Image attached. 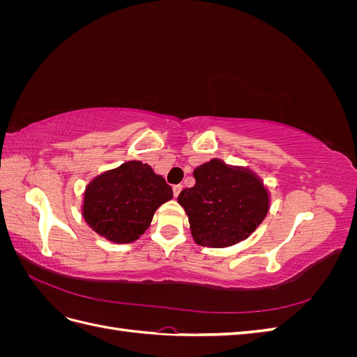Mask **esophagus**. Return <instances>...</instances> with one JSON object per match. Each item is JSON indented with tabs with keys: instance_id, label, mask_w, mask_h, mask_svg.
<instances>
[{
	"instance_id": "esophagus-1",
	"label": "esophagus",
	"mask_w": 357,
	"mask_h": 357,
	"mask_svg": "<svg viewBox=\"0 0 357 357\" xmlns=\"http://www.w3.org/2000/svg\"><path fill=\"white\" fill-rule=\"evenodd\" d=\"M181 189H183L181 185H174V186H172V192H174V197H176V198L178 197V193L181 192Z\"/></svg>"
}]
</instances>
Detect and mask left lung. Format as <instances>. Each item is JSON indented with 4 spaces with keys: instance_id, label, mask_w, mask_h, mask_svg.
<instances>
[{
    "instance_id": "obj_1",
    "label": "left lung",
    "mask_w": 357,
    "mask_h": 357,
    "mask_svg": "<svg viewBox=\"0 0 357 357\" xmlns=\"http://www.w3.org/2000/svg\"><path fill=\"white\" fill-rule=\"evenodd\" d=\"M195 186L180 192L197 244L225 248L247 240L271 207V192L256 172L213 158L193 169Z\"/></svg>"
}]
</instances>
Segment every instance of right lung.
<instances>
[{"instance_id":"add662e5","label":"right lung","mask_w":357,"mask_h":357,"mask_svg":"<svg viewBox=\"0 0 357 357\" xmlns=\"http://www.w3.org/2000/svg\"><path fill=\"white\" fill-rule=\"evenodd\" d=\"M172 199L165 178L142 160H128L95 176L84 188L82 215L89 228L116 244L137 241L155 211Z\"/></svg>"}]
</instances>
